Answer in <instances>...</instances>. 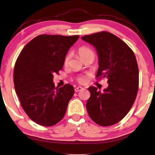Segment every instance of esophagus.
<instances>
[{"label":"esophagus","instance_id":"esophagus-1","mask_svg":"<svg viewBox=\"0 0 155 155\" xmlns=\"http://www.w3.org/2000/svg\"><path fill=\"white\" fill-rule=\"evenodd\" d=\"M82 89H83V88H82V87H77L75 88V91L78 92V91H80V90H81Z\"/></svg>","mask_w":155,"mask_h":155}]
</instances>
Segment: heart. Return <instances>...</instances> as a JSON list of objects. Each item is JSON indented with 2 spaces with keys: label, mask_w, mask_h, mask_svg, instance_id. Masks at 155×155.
Instances as JSON below:
<instances>
[{
  "label": "heart",
  "mask_w": 155,
  "mask_h": 155,
  "mask_svg": "<svg viewBox=\"0 0 155 155\" xmlns=\"http://www.w3.org/2000/svg\"><path fill=\"white\" fill-rule=\"evenodd\" d=\"M78 53H79L80 57L81 58L82 60L85 59L86 58H91L94 60V58H95V53L92 51V49H90V48L87 47H81L78 50ZM70 60V55L66 56L65 59V64H68V62H69ZM80 82H83L84 79L82 78H80L79 79Z\"/></svg>",
  "instance_id": "b5f03b06"
}]
</instances>
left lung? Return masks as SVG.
<instances>
[{"mask_svg":"<svg viewBox=\"0 0 155 155\" xmlns=\"http://www.w3.org/2000/svg\"><path fill=\"white\" fill-rule=\"evenodd\" d=\"M95 47L99 68L97 78H107L103 92L91 86L86 108L90 118L101 126H110L125 117L133 105L139 87V69L131 48L116 35L100 32L82 36Z\"/></svg>","mask_w":155,"mask_h":155,"instance_id":"obj_1","label":"left lung"}]
</instances>
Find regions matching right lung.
<instances>
[{
	"label": "right lung",
	"instance_id": "1",
	"mask_svg": "<svg viewBox=\"0 0 155 155\" xmlns=\"http://www.w3.org/2000/svg\"><path fill=\"white\" fill-rule=\"evenodd\" d=\"M79 35H41L23 48L13 72L15 90L22 107L40 125L50 127L63 119L74 95L70 84L57 89L53 74L63 69L65 56Z\"/></svg>",
	"mask_w": 155,
	"mask_h": 155
}]
</instances>
